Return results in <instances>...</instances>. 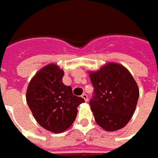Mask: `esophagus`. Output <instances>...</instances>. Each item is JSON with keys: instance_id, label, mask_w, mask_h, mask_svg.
Instances as JSON below:
<instances>
[{"instance_id": "34e87169", "label": "esophagus", "mask_w": 158, "mask_h": 158, "mask_svg": "<svg viewBox=\"0 0 158 158\" xmlns=\"http://www.w3.org/2000/svg\"><path fill=\"white\" fill-rule=\"evenodd\" d=\"M82 98H83V99H84L85 101H88V97H87V94H82Z\"/></svg>"}]
</instances>
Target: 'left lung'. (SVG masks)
I'll return each mask as SVG.
<instances>
[{"mask_svg": "<svg viewBox=\"0 0 158 158\" xmlns=\"http://www.w3.org/2000/svg\"><path fill=\"white\" fill-rule=\"evenodd\" d=\"M94 87L90 106L97 124L106 131L127 125L135 113L139 89L133 76L123 65L107 63L99 71L89 72Z\"/></svg>", "mask_w": 158, "mask_h": 158, "instance_id": "left-lung-1", "label": "left lung"}]
</instances>
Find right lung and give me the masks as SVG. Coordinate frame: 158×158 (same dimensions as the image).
Here are the masks:
<instances>
[{
  "label": "right lung",
  "mask_w": 158,
  "mask_h": 158,
  "mask_svg": "<svg viewBox=\"0 0 158 158\" xmlns=\"http://www.w3.org/2000/svg\"><path fill=\"white\" fill-rule=\"evenodd\" d=\"M64 71L50 64L31 79L27 88L26 101L38 124L53 133H62L76 119L77 107L85 102L75 96L70 85L62 79Z\"/></svg>",
  "instance_id": "add662e5"
}]
</instances>
